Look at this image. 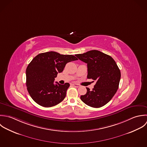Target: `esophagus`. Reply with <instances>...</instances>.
Instances as JSON below:
<instances>
[{
  "label": "esophagus",
  "instance_id": "obj_1",
  "mask_svg": "<svg viewBox=\"0 0 147 147\" xmlns=\"http://www.w3.org/2000/svg\"><path fill=\"white\" fill-rule=\"evenodd\" d=\"M72 85H73L74 86L76 87H79L80 86L79 84H75V83H74V84H72Z\"/></svg>",
  "mask_w": 147,
  "mask_h": 147
}]
</instances>
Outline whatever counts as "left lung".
Wrapping results in <instances>:
<instances>
[{"label":"left lung","mask_w":147,"mask_h":147,"mask_svg":"<svg viewBox=\"0 0 147 147\" xmlns=\"http://www.w3.org/2000/svg\"><path fill=\"white\" fill-rule=\"evenodd\" d=\"M76 56L87 64V78L96 82L92 91L86 88V94L80 96L82 101L94 108L104 106L119 88L121 73L117 65L111 56L98 50L77 54Z\"/></svg>","instance_id":"8db88e82"}]
</instances>
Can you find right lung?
<instances>
[{"label":"right lung","mask_w":147,"mask_h":147,"mask_svg":"<svg viewBox=\"0 0 147 147\" xmlns=\"http://www.w3.org/2000/svg\"><path fill=\"white\" fill-rule=\"evenodd\" d=\"M78 60L72 55H61L50 51L36 56L26 69V86L32 98L39 105L51 107L62 101L69 84L54 83L67 63Z\"/></svg>","instance_id":"add662e5"}]
</instances>
